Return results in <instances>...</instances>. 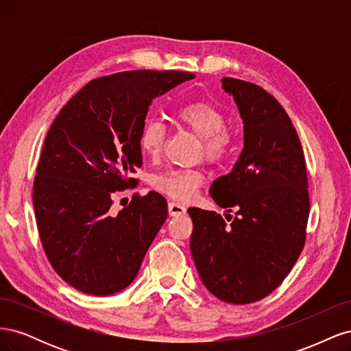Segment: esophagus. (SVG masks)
<instances>
[{"label":"esophagus","mask_w":351,"mask_h":351,"mask_svg":"<svg viewBox=\"0 0 351 351\" xmlns=\"http://www.w3.org/2000/svg\"><path fill=\"white\" fill-rule=\"evenodd\" d=\"M168 210L171 217H178V215L186 214V206L183 204H180V202H169Z\"/></svg>","instance_id":"34e87169"}]
</instances>
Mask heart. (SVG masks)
Here are the masks:
<instances>
[{
  "instance_id": "heart-1",
  "label": "heart",
  "mask_w": 351,
  "mask_h": 351,
  "mask_svg": "<svg viewBox=\"0 0 351 351\" xmlns=\"http://www.w3.org/2000/svg\"><path fill=\"white\" fill-rule=\"evenodd\" d=\"M177 119L202 139L205 156L210 162H222L237 149V133L226 127V114L206 101L189 102L177 110ZM165 142V125L159 120H147L141 132L142 151L156 156ZM204 183V174L193 168H174L158 176L155 184L159 190L180 200L190 199Z\"/></svg>"
}]
</instances>
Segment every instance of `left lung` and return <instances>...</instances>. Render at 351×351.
Instances as JSON below:
<instances>
[{
	"label": "left lung",
	"instance_id": "8db88e82",
	"mask_svg": "<svg viewBox=\"0 0 351 351\" xmlns=\"http://www.w3.org/2000/svg\"><path fill=\"white\" fill-rule=\"evenodd\" d=\"M243 120V149L231 173L209 195L237 209L230 226L196 206L190 250L204 285L232 304L258 302L289 275L304 246L309 193L303 149L294 125L272 95L256 84L224 77Z\"/></svg>",
	"mask_w": 351,
	"mask_h": 351
}]
</instances>
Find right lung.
<instances>
[{
	"mask_svg": "<svg viewBox=\"0 0 351 351\" xmlns=\"http://www.w3.org/2000/svg\"><path fill=\"white\" fill-rule=\"evenodd\" d=\"M195 74L133 70L89 82L61 108L42 149L34 206L42 246L74 289L111 295L136 278L167 219L156 192L114 212L111 196L142 167L139 137L151 102Z\"/></svg>",
	"mask_w": 351,
	"mask_h": 351,
	"instance_id": "add662e5",
	"label": "right lung"
}]
</instances>
